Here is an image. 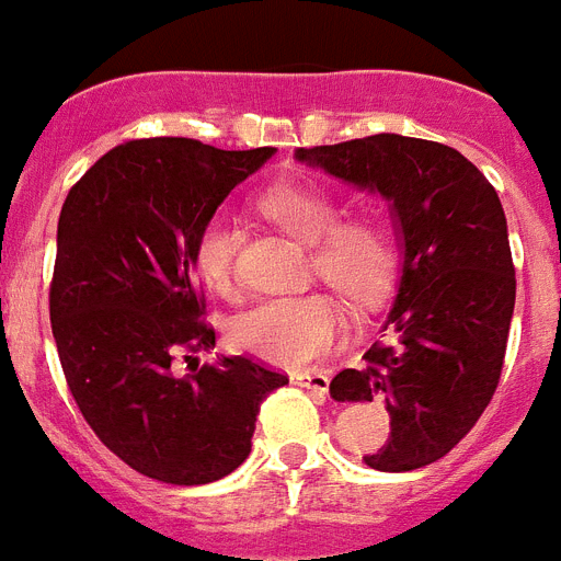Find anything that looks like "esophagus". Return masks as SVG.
Returning a JSON list of instances; mask_svg holds the SVG:
<instances>
[{
	"label": "esophagus",
	"instance_id": "1",
	"mask_svg": "<svg viewBox=\"0 0 561 561\" xmlns=\"http://www.w3.org/2000/svg\"><path fill=\"white\" fill-rule=\"evenodd\" d=\"M294 383H299V387L313 389L316 396H328L330 375L328 373H296L294 375Z\"/></svg>",
	"mask_w": 561,
	"mask_h": 561
}]
</instances>
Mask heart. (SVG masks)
<instances>
[{
  "label": "heart",
  "mask_w": 561,
  "mask_h": 561,
  "mask_svg": "<svg viewBox=\"0 0 561 561\" xmlns=\"http://www.w3.org/2000/svg\"><path fill=\"white\" fill-rule=\"evenodd\" d=\"M260 208L296 240L310 242L313 274L335 290L358 301L381 294L396 265V245L378 217L353 214L335 220L339 203L316 183H276L260 194ZM237 251L240 231L217 214L197 231L192 265L211 290L231 296L237 290ZM344 335L347 316L324 294L260 301L228 328V339L240 353L285 369L310 367L333 353Z\"/></svg>",
  "instance_id": "b5f03b06"
}]
</instances>
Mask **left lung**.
<instances>
[{
	"label": "left lung",
	"mask_w": 561,
	"mask_h": 561,
	"mask_svg": "<svg viewBox=\"0 0 561 561\" xmlns=\"http://www.w3.org/2000/svg\"><path fill=\"white\" fill-rule=\"evenodd\" d=\"M296 158L396 208L403 274L387 335L362 369L335 375L330 396L387 401L389 437L364 457L369 469H423L469 435L503 373L516 276L500 197L471 160L435 140L383 133Z\"/></svg>",
	"instance_id": "left-lung-1"
}]
</instances>
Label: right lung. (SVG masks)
I'll return each instance as SVG.
<instances>
[{
  "label": "right lung",
  "instance_id": "obj_1",
  "mask_svg": "<svg viewBox=\"0 0 561 561\" xmlns=\"http://www.w3.org/2000/svg\"><path fill=\"white\" fill-rule=\"evenodd\" d=\"M271 154V146L126 140L61 206L50 324L67 387L106 449L160 483L231 474L251 451L262 401L287 383L248 355L174 369L214 347L192 265L197 231Z\"/></svg>",
  "mask_w": 561,
  "mask_h": 561
}]
</instances>
